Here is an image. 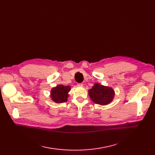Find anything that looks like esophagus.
I'll list each match as a JSON object with an SVG mask.
<instances>
[{"label":"esophagus","mask_w":155,"mask_h":155,"mask_svg":"<svg viewBox=\"0 0 155 155\" xmlns=\"http://www.w3.org/2000/svg\"><path fill=\"white\" fill-rule=\"evenodd\" d=\"M78 87H83V84H82V83H81V84H78V85H77Z\"/></svg>","instance_id":"esophagus-1"}]
</instances>
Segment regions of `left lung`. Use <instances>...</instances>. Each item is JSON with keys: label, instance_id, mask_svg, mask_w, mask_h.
Masks as SVG:
<instances>
[{"label": "left lung", "instance_id": "8db88e82", "mask_svg": "<svg viewBox=\"0 0 155 155\" xmlns=\"http://www.w3.org/2000/svg\"><path fill=\"white\" fill-rule=\"evenodd\" d=\"M114 91L110 87L95 84L88 91L91 100L95 104L107 105L110 103L114 97Z\"/></svg>", "mask_w": 155, "mask_h": 155}]
</instances>
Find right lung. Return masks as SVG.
Returning <instances> with one entry per match:
<instances>
[{"mask_svg":"<svg viewBox=\"0 0 155 155\" xmlns=\"http://www.w3.org/2000/svg\"><path fill=\"white\" fill-rule=\"evenodd\" d=\"M70 86H64L63 85H57L53 88L51 91V97L56 103H62L67 101L68 97V93L70 91Z\"/></svg>","mask_w":155,"mask_h":155,"instance_id":"obj_1","label":"right lung"}]
</instances>
